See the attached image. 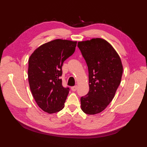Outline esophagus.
Listing matches in <instances>:
<instances>
[{"label": "esophagus", "mask_w": 147, "mask_h": 147, "mask_svg": "<svg viewBox=\"0 0 147 147\" xmlns=\"http://www.w3.org/2000/svg\"><path fill=\"white\" fill-rule=\"evenodd\" d=\"M77 88H78V86H77L76 85V86H72V87H71V90H72V91H73V92H75V91H76Z\"/></svg>", "instance_id": "1"}]
</instances>
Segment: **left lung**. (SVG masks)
I'll list each match as a JSON object with an SVG mask.
<instances>
[{
  "mask_svg": "<svg viewBox=\"0 0 147 147\" xmlns=\"http://www.w3.org/2000/svg\"><path fill=\"white\" fill-rule=\"evenodd\" d=\"M88 69L89 92L81 97L82 111L86 114L100 113L115 95L123 75V65L116 51L102 38L78 43Z\"/></svg>",
  "mask_w": 147,
  "mask_h": 147,
  "instance_id": "obj_1",
  "label": "left lung"
}]
</instances>
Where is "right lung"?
Here are the masks:
<instances>
[{"label":"right lung","mask_w":147,"mask_h":147,"mask_svg":"<svg viewBox=\"0 0 147 147\" xmlns=\"http://www.w3.org/2000/svg\"><path fill=\"white\" fill-rule=\"evenodd\" d=\"M76 42L57 39L36 49L28 62V82L37 105L53 114L64 108L69 88L62 86L61 76L64 61L73 54Z\"/></svg>","instance_id":"right-lung-1"}]
</instances>
